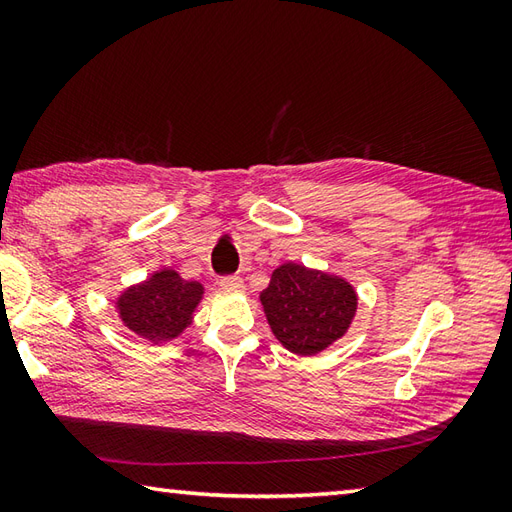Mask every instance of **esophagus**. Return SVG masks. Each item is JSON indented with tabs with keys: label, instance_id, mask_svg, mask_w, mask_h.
Returning a JSON list of instances; mask_svg holds the SVG:
<instances>
[{
	"label": "esophagus",
	"instance_id": "34e87169",
	"mask_svg": "<svg viewBox=\"0 0 512 512\" xmlns=\"http://www.w3.org/2000/svg\"><path fill=\"white\" fill-rule=\"evenodd\" d=\"M220 286H222V290H226V292H244V279L239 277V275H228V277H222L220 279Z\"/></svg>",
	"mask_w": 512,
	"mask_h": 512
}]
</instances>
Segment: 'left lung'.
I'll return each mask as SVG.
<instances>
[{
	"label": "left lung",
	"instance_id": "8db88e82",
	"mask_svg": "<svg viewBox=\"0 0 512 512\" xmlns=\"http://www.w3.org/2000/svg\"><path fill=\"white\" fill-rule=\"evenodd\" d=\"M259 301L275 339L299 356H314L343 339L358 308L350 281L295 262L275 268Z\"/></svg>",
	"mask_w": 512,
	"mask_h": 512
}]
</instances>
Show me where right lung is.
<instances>
[{"instance_id": "obj_1", "label": "right lung", "mask_w": 512, "mask_h": 512, "mask_svg": "<svg viewBox=\"0 0 512 512\" xmlns=\"http://www.w3.org/2000/svg\"><path fill=\"white\" fill-rule=\"evenodd\" d=\"M202 297L200 281H187L176 270L162 268L140 284L125 288L116 299V310L127 330L160 345L178 339L189 328Z\"/></svg>"}]
</instances>
